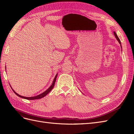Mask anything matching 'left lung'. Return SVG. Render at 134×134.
Wrapping results in <instances>:
<instances>
[{
	"mask_svg": "<svg viewBox=\"0 0 134 134\" xmlns=\"http://www.w3.org/2000/svg\"><path fill=\"white\" fill-rule=\"evenodd\" d=\"M114 36H115V37H116V38L117 39V40L118 41V42H119V43L121 44V42H120V39H119V38L118 37V35H117V34H116V32L114 31Z\"/></svg>",
	"mask_w": 134,
	"mask_h": 134,
	"instance_id": "8db88e82",
	"label": "left lung"
}]
</instances>
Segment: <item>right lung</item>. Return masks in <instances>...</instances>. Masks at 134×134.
I'll return each instance as SVG.
<instances>
[{"instance_id":"obj_1","label":"right lung","mask_w":134,"mask_h":134,"mask_svg":"<svg viewBox=\"0 0 134 134\" xmlns=\"http://www.w3.org/2000/svg\"><path fill=\"white\" fill-rule=\"evenodd\" d=\"M57 76V75H56L55 77H54V80H53V83H52V85L48 88V89H47V90L46 91H44V92H43L42 93H41V94L38 95V96H37L32 97H23V96H20V95L18 94L17 93H16L15 92V91L13 90V89H12V90H13V92L15 93V94H16V96H18V97H21V98H24V99H27V100L38 99L42 98L44 97V96H46L47 94H48L49 92H50V91L52 90L53 88V87H54V84H55V82H56V80ZM10 87H11V86H10Z\"/></svg>"}]
</instances>
